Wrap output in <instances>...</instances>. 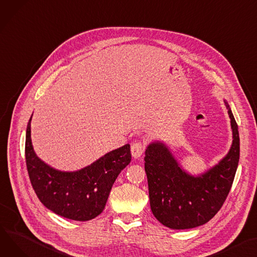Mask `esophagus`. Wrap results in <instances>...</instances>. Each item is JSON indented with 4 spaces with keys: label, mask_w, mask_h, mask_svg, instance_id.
I'll return each mask as SVG.
<instances>
[{
    "label": "esophagus",
    "mask_w": 257,
    "mask_h": 257,
    "mask_svg": "<svg viewBox=\"0 0 257 257\" xmlns=\"http://www.w3.org/2000/svg\"><path fill=\"white\" fill-rule=\"evenodd\" d=\"M145 151V145L142 142H135L131 146V154L134 158H140Z\"/></svg>",
    "instance_id": "34e87169"
}]
</instances>
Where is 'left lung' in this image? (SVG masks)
I'll list each match as a JSON object with an SVG mask.
<instances>
[{
  "mask_svg": "<svg viewBox=\"0 0 257 257\" xmlns=\"http://www.w3.org/2000/svg\"><path fill=\"white\" fill-rule=\"evenodd\" d=\"M232 129V145L219 164L200 177L186 174L162 143L146 150L151 210L163 225L188 229L210 221L223 206L230 191L240 159V138L233 114L225 102Z\"/></svg>",
  "mask_w": 257,
  "mask_h": 257,
  "instance_id": "1",
  "label": "left lung"
}]
</instances>
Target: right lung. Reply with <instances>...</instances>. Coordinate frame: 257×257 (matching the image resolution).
Masks as SVG:
<instances>
[{
	"instance_id": "right-lung-1",
	"label": "right lung",
	"mask_w": 257,
	"mask_h": 257,
	"mask_svg": "<svg viewBox=\"0 0 257 257\" xmlns=\"http://www.w3.org/2000/svg\"><path fill=\"white\" fill-rule=\"evenodd\" d=\"M31 118L26 133V164L37 197L48 210L67 219H94L104 210L115 179L131 161L130 145L105 154L77 172H59L41 161L34 152Z\"/></svg>"
}]
</instances>
